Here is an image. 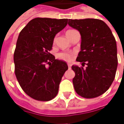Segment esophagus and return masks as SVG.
Listing matches in <instances>:
<instances>
[{"label": "esophagus", "instance_id": "esophagus-1", "mask_svg": "<svg viewBox=\"0 0 124 124\" xmlns=\"http://www.w3.org/2000/svg\"><path fill=\"white\" fill-rule=\"evenodd\" d=\"M68 68H69V69H71V64H69V63H68Z\"/></svg>", "mask_w": 124, "mask_h": 124}]
</instances>
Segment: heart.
Returning a JSON list of instances; mask_svg holds the SVG:
<instances>
[{
    "instance_id": "obj_1",
    "label": "heart",
    "mask_w": 124,
    "mask_h": 124,
    "mask_svg": "<svg viewBox=\"0 0 124 124\" xmlns=\"http://www.w3.org/2000/svg\"><path fill=\"white\" fill-rule=\"evenodd\" d=\"M73 30H70L66 31V34L68 33H69L70 31H71ZM54 41H55V39ZM58 57L60 59L63 60L65 61H71L73 59V57H74V55L72 52H61L58 54Z\"/></svg>"
}]
</instances>
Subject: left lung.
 Listing matches in <instances>:
<instances>
[{"label":"left lung","instance_id":"left-lung-1","mask_svg":"<svg viewBox=\"0 0 124 124\" xmlns=\"http://www.w3.org/2000/svg\"><path fill=\"white\" fill-rule=\"evenodd\" d=\"M68 25L81 36L77 61L82 66H72L75 72L74 90L83 98L97 97L107 91L115 77L118 64L115 39L109 27L99 19H69Z\"/></svg>","mask_w":124,"mask_h":124}]
</instances>
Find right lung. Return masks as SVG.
Masks as SVG:
<instances>
[{
    "label": "right lung",
    "instance_id": "1",
    "mask_svg": "<svg viewBox=\"0 0 124 124\" xmlns=\"http://www.w3.org/2000/svg\"><path fill=\"white\" fill-rule=\"evenodd\" d=\"M68 19L35 18L22 30L14 54L15 74L23 90L32 99L50 101L56 96L67 63L50 54L55 35Z\"/></svg>",
    "mask_w": 124,
    "mask_h": 124
}]
</instances>
